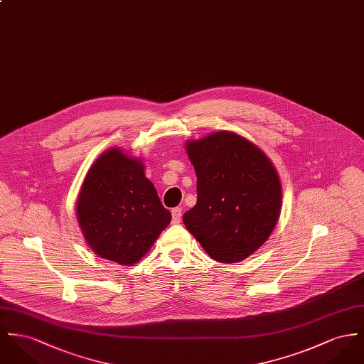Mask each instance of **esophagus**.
Returning a JSON list of instances; mask_svg holds the SVG:
<instances>
[{
	"label": "esophagus",
	"instance_id": "obj_1",
	"mask_svg": "<svg viewBox=\"0 0 364 364\" xmlns=\"http://www.w3.org/2000/svg\"><path fill=\"white\" fill-rule=\"evenodd\" d=\"M171 222L174 224H178L181 222V208L171 209Z\"/></svg>",
	"mask_w": 364,
	"mask_h": 364
}]
</instances>
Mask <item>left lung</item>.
Here are the masks:
<instances>
[{"label": "left lung", "mask_w": 364, "mask_h": 364, "mask_svg": "<svg viewBox=\"0 0 364 364\" xmlns=\"http://www.w3.org/2000/svg\"><path fill=\"white\" fill-rule=\"evenodd\" d=\"M196 205L183 222L209 256L237 263L257 251L280 218V178L267 156L234 133L187 142Z\"/></svg>", "instance_id": "obj_1"}]
</instances>
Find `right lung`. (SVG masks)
I'll use <instances>...</instances> for the list:
<instances>
[{"label":"right lung","instance_id":"right-lung-1","mask_svg":"<svg viewBox=\"0 0 364 364\" xmlns=\"http://www.w3.org/2000/svg\"><path fill=\"white\" fill-rule=\"evenodd\" d=\"M76 210L92 251L124 266L137 263L171 220L140 161L116 148L90 168Z\"/></svg>","mask_w":364,"mask_h":364}]
</instances>
